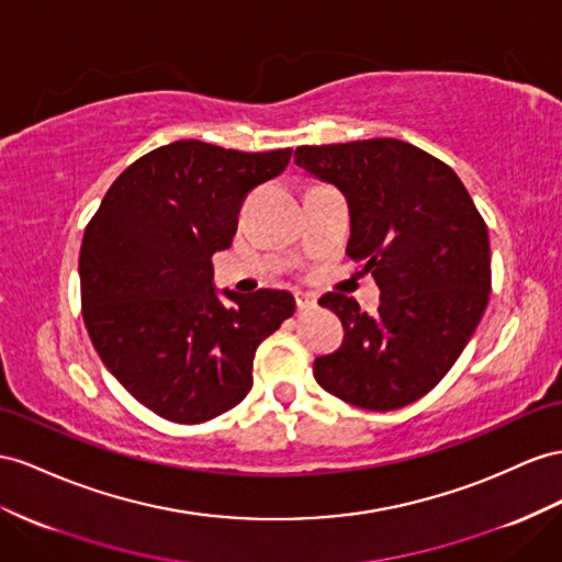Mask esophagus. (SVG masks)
<instances>
[{
    "label": "esophagus",
    "mask_w": 562,
    "mask_h": 562,
    "mask_svg": "<svg viewBox=\"0 0 562 562\" xmlns=\"http://www.w3.org/2000/svg\"><path fill=\"white\" fill-rule=\"evenodd\" d=\"M315 304H318V299H315L313 294L296 292V306H299V311H311V308H315Z\"/></svg>",
    "instance_id": "34e87169"
}]
</instances>
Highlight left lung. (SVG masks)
Returning a JSON list of instances; mask_svg holds the SVG:
<instances>
[{"instance_id": "left-lung-1", "label": "left lung", "mask_w": 562, "mask_h": 562, "mask_svg": "<svg viewBox=\"0 0 562 562\" xmlns=\"http://www.w3.org/2000/svg\"><path fill=\"white\" fill-rule=\"evenodd\" d=\"M296 166L347 196V254L372 272L380 306L327 292L344 341L315 358L325 392L394 411L441 382L477 329L492 292L486 223L456 172L408 142L382 137L296 147Z\"/></svg>"}]
</instances>
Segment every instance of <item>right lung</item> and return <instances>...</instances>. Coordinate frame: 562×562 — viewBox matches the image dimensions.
<instances>
[{
	"mask_svg": "<svg viewBox=\"0 0 562 562\" xmlns=\"http://www.w3.org/2000/svg\"><path fill=\"white\" fill-rule=\"evenodd\" d=\"M292 149L247 154L178 139L109 187L80 247L82 321L109 372L142 406L180 425L235 408L258 344L292 318L282 290L215 294L241 201L280 176Z\"/></svg>",
	"mask_w": 562,
	"mask_h": 562,
	"instance_id": "right-lung-1",
	"label": "right lung"
}]
</instances>
